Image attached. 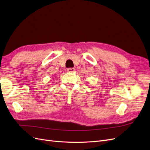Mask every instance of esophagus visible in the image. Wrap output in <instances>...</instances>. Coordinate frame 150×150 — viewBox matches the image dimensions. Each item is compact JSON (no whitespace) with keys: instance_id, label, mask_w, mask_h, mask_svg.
<instances>
[{"instance_id":"esophagus-1","label":"esophagus","mask_w":150,"mask_h":150,"mask_svg":"<svg viewBox=\"0 0 150 150\" xmlns=\"http://www.w3.org/2000/svg\"><path fill=\"white\" fill-rule=\"evenodd\" d=\"M67 71L69 72H74L75 71V69L73 67H70V68H68Z\"/></svg>"}]
</instances>
